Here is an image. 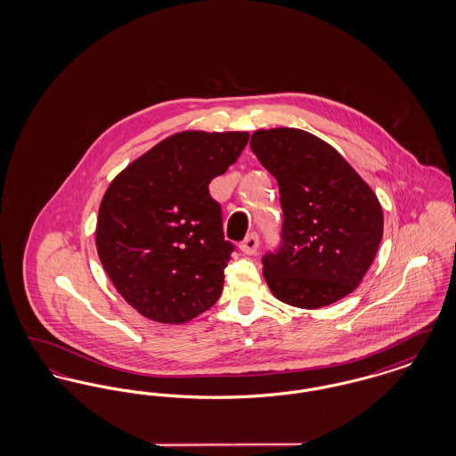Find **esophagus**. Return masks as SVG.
Wrapping results in <instances>:
<instances>
[{"label": "esophagus", "mask_w": 456, "mask_h": 456, "mask_svg": "<svg viewBox=\"0 0 456 456\" xmlns=\"http://www.w3.org/2000/svg\"><path fill=\"white\" fill-rule=\"evenodd\" d=\"M258 246H260V238H258L256 232H251L248 238L244 239V240L239 244L240 251L246 253V255H255L256 249H258Z\"/></svg>", "instance_id": "34e87169"}]
</instances>
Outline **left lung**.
<instances>
[{"label":"left lung","mask_w":456,"mask_h":456,"mask_svg":"<svg viewBox=\"0 0 456 456\" xmlns=\"http://www.w3.org/2000/svg\"><path fill=\"white\" fill-rule=\"evenodd\" d=\"M249 145L281 191L282 242L261 258L272 294L303 309L337 303L378 253V198L340 153L307 131L258 130Z\"/></svg>","instance_id":"8db88e82"}]
</instances>
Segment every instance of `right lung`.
Returning <instances> with one entry per match:
<instances>
[{
    "mask_svg": "<svg viewBox=\"0 0 456 456\" xmlns=\"http://www.w3.org/2000/svg\"><path fill=\"white\" fill-rule=\"evenodd\" d=\"M246 131H181L109 184L95 246L109 279L142 316L179 325L217 303L234 244L208 184L238 160Z\"/></svg>",
    "mask_w": 456,
    "mask_h": 456,
    "instance_id": "1",
    "label": "right lung"
}]
</instances>
